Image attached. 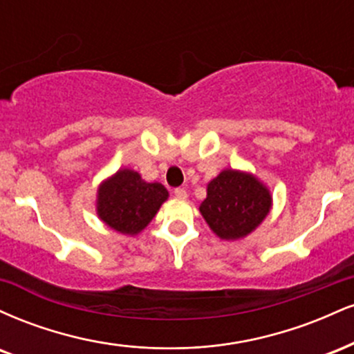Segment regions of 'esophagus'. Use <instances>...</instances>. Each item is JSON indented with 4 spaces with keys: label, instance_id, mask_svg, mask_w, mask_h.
<instances>
[{
    "label": "esophagus",
    "instance_id": "obj_1",
    "mask_svg": "<svg viewBox=\"0 0 354 354\" xmlns=\"http://www.w3.org/2000/svg\"><path fill=\"white\" fill-rule=\"evenodd\" d=\"M173 194L176 198H181V200H185V198L188 196V194H186V189L185 188H174L173 189Z\"/></svg>",
    "mask_w": 354,
    "mask_h": 354
}]
</instances>
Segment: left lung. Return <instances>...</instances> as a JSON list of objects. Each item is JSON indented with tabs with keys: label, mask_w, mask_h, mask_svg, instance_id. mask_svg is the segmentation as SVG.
<instances>
[{
	"label": "left lung",
	"mask_w": 354,
	"mask_h": 354,
	"mask_svg": "<svg viewBox=\"0 0 354 354\" xmlns=\"http://www.w3.org/2000/svg\"><path fill=\"white\" fill-rule=\"evenodd\" d=\"M270 208V191L256 178L225 169L208 185V196L200 211L219 238L238 239L250 234Z\"/></svg>",
	"instance_id": "obj_1"
}]
</instances>
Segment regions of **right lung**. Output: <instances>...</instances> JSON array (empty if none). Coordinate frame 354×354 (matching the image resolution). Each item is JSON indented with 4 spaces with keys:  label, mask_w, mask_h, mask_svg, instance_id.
Segmentation results:
<instances>
[{
    "label": "right lung",
    "mask_w": 354,
    "mask_h": 354,
    "mask_svg": "<svg viewBox=\"0 0 354 354\" xmlns=\"http://www.w3.org/2000/svg\"><path fill=\"white\" fill-rule=\"evenodd\" d=\"M168 191L160 183H145L136 171L120 169L98 191V214L109 228L136 234L148 226Z\"/></svg>",
    "instance_id": "right-lung-1"
}]
</instances>
